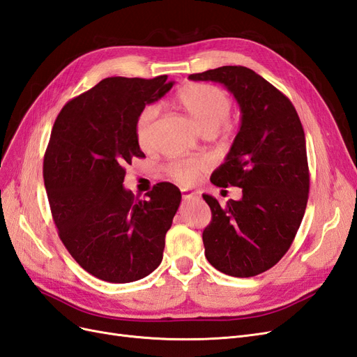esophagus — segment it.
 Returning <instances> with one entry per match:
<instances>
[{"label":"esophagus","instance_id":"esophagus-1","mask_svg":"<svg viewBox=\"0 0 357 357\" xmlns=\"http://www.w3.org/2000/svg\"><path fill=\"white\" fill-rule=\"evenodd\" d=\"M183 199L188 201V199H193V198H198V192H193V190H188V189H183Z\"/></svg>","mask_w":357,"mask_h":357}]
</instances>
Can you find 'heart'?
Segmentation results:
<instances>
[{
  "label": "heart",
  "instance_id": "b5f03b06",
  "mask_svg": "<svg viewBox=\"0 0 357 357\" xmlns=\"http://www.w3.org/2000/svg\"><path fill=\"white\" fill-rule=\"evenodd\" d=\"M176 100L197 126L205 134L219 131L229 134L234 122L229 117L231 98L219 86L208 83H189L177 92ZM158 117V107L146 105L135 121V138L139 147L149 150L153 144V125ZM207 169V162L199 158H185L171 160L165 167L167 176L178 185L190 186L202 171Z\"/></svg>",
  "mask_w": 357,
  "mask_h": 357
}]
</instances>
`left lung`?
Here are the masks:
<instances>
[{"label": "left lung", "instance_id": "left-lung-1", "mask_svg": "<svg viewBox=\"0 0 357 357\" xmlns=\"http://www.w3.org/2000/svg\"><path fill=\"white\" fill-rule=\"evenodd\" d=\"M189 79L225 84L243 114L225 164L211 176L219 188H241L243 198L220 205L202 195L211 210L202 232L205 257L232 277L265 273L286 255L305 213L310 169L304 128L287 96L250 68L226 66Z\"/></svg>", "mask_w": 357, "mask_h": 357}]
</instances>
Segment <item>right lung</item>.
<instances>
[{"mask_svg": "<svg viewBox=\"0 0 357 357\" xmlns=\"http://www.w3.org/2000/svg\"><path fill=\"white\" fill-rule=\"evenodd\" d=\"M167 79H104L63 105L52 128L43 178L53 222L74 261L104 282L155 271L180 205L172 183H158L146 199L123 188L126 167L146 158L137 116L172 88Z\"/></svg>", "mask_w": 357, "mask_h": 357, "instance_id": "add662e5", "label": "right lung"}]
</instances>
